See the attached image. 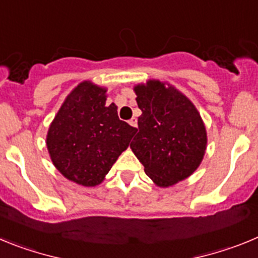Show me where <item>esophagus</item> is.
<instances>
[{
	"instance_id": "34e87169",
	"label": "esophagus",
	"mask_w": 258,
	"mask_h": 258,
	"mask_svg": "<svg viewBox=\"0 0 258 258\" xmlns=\"http://www.w3.org/2000/svg\"><path fill=\"white\" fill-rule=\"evenodd\" d=\"M128 123L131 124L132 127H136L138 126V119H136V118H131V119L128 120Z\"/></svg>"
}]
</instances>
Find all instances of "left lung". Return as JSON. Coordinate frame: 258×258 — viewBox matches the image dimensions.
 I'll use <instances>...</instances> for the list:
<instances>
[{
	"label": "left lung",
	"instance_id": "1",
	"mask_svg": "<svg viewBox=\"0 0 258 258\" xmlns=\"http://www.w3.org/2000/svg\"><path fill=\"white\" fill-rule=\"evenodd\" d=\"M139 117L131 149L158 186L189 177L203 159L207 134L201 114L185 95L149 81L135 87Z\"/></svg>",
	"mask_w": 258,
	"mask_h": 258
}]
</instances>
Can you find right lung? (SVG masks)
Returning a JSON list of instances; mask_svg holds the SVG:
<instances>
[{
    "label": "right lung",
    "mask_w": 258,
    "mask_h": 258,
    "mask_svg": "<svg viewBox=\"0 0 258 258\" xmlns=\"http://www.w3.org/2000/svg\"><path fill=\"white\" fill-rule=\"evenodd\" d=\"M105 89L82 82L61 105L47 134L51 161L68 180L95 186L104 180L136 128L105 105Z\"/></svg>",
    "instance_id": "1"
}]
</instances>
